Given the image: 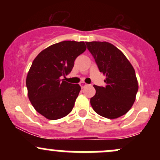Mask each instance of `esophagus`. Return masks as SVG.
Segmentation results:
<instances>
[{
  "label": "esophagus",
  "mask_w": 160,
  "mask_h": 160,
  "mask_svg": "<svg viewBox=\"0 0 160 160\" xmlns=\"http://www.w3.org/2000/svg\"><path fill=\"white\" fill-rule=\"evenodd\" d=\"M87 85V84L86 83V82H81V83H80V86H81V88L82 89V88H84L85 87V86Z\"/></svg>",
  "instance_id": "1"
}]
</instances>
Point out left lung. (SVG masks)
Listing matches in <instances>:
<instances>
[{"label": "left lung", "instance_id": "left-lung-1", "mask_svg": "<svg viewBox=\"0 0 160 160\" xmlns=\"http://www.w3.org/2000/svg\"><path fill=\"white\" fill-rule=\"evenodd\" d=\"M98 68L106 79L104 86L94 85L90 104L98 114L116 119L126 114L135 101L138 85L135 71L125 55L108 42H86Z\"/></svg>", "mask_w": 160, "mask_h": 160}]
</instances>
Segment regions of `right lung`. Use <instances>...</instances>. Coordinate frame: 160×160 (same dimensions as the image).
<instances>
[{
	"label": "right lung",
	"instance_id": "obj_1",
	"mask_svg": "<svg viewBox=\"0 0 160 160\" xmlns=\"http://www.w3.org/2000/svg\"><path fill=\"white\" fill-rule=\"evenodd\" d=\"M86 49L83 41L65 40L43 49L33 61L26 78L28 95L34 109L48 120L62 118L72 111L81 88L63 77Z\"/></svg>",
	"mask_w": 160,
	"mask_h": 160
}]
</instances>
